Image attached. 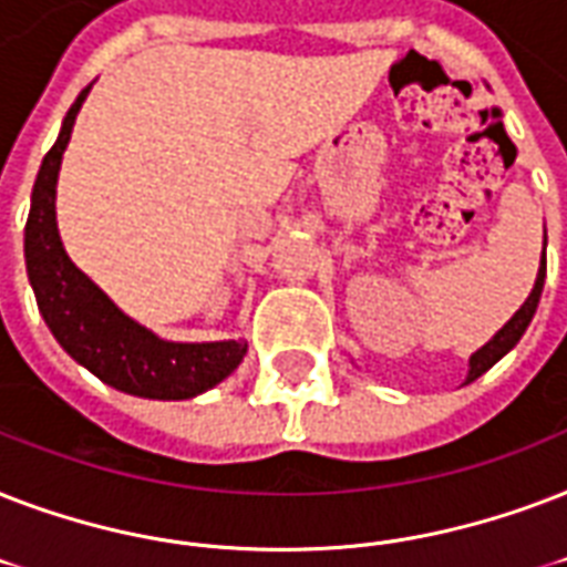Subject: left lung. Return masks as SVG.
I'll return each mask as SVG.
<instances>
[{
  "instance_id": "obj_1",
  "label": "left lung",
  "mask_w": 567,
  "mask_h": 567,
  "mask_svg": "<svg viewBox=\"0 0 567 567\" xmlns=\"http://www.w3.org/2000/svg\"><path fill=\"white\" fill-rule=\"evenodd\" d=\"M544 275H547V269H544V254H542L538 275H535V284H533V292L526 296V301L520 305V310H517V313L512 316V319H508V322L503 324L497 333H494V337H491L488 343L471 354V363H467V379H464V384H471V381L480 379L482 372H488L491 367H494L499 358H506V354L517 346V340L524 337V331L529 328V322H533L535 310H538V301H542Z\"/></svg>"
}]
</instances>
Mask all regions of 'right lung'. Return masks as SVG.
Masks as SVG:
<instances>
[{
	"mask_svg": "<svg viewBox=\"0 0 567 567\" xmlns=\"http://www.w3.org/2000/svg\"><path fill=\"white\" fill-rule=\"evenodd\" d=\"M91 85L70 105L52 151L43 156L32 188V209L25 221V275L43 322L64 352L94 372L109 388L142 399H192L213 390L243 363L245 340L174 343L135 322L121 307L76 269L61 243L55 221V186L61 156Z\"/></svg>",
	"mask_w": 567,
	"mask_h": 567,
	"instance_id": "right-lung-1",
	"label": "right lung"
}]
</instances>
